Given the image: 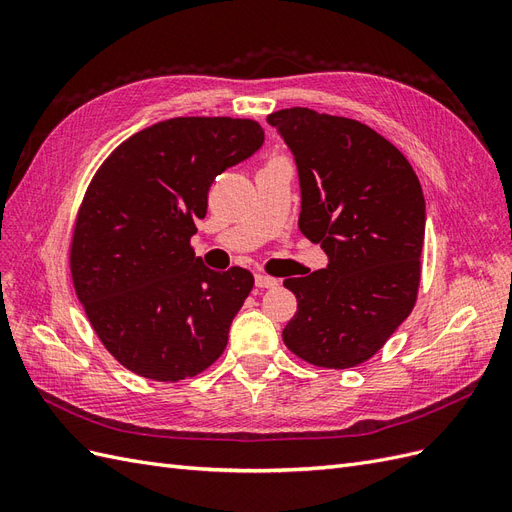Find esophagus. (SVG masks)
<instances>
[{"mask_svg":"<svg viewBox=\"0 0 512 512\" xmlns=\"http://www.w3.org/2000/svg\"><path fill=\"white\" fill-rule=\"evenodd\" d=\"M254 280H256V286H258V288H275V286H277L275 277H271V275H267V273H256Z\"/></svg>","mask_w":512,"mask_h":512,"instance_id":"obj_1","label":"esophagus"}]
</instances>
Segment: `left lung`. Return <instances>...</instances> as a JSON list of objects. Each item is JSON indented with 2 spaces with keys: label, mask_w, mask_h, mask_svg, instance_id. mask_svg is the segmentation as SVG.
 <instances>
[{
  "label": "left lung",
  "mask_w": 512,
  "mask_h": 512,
  "mask_svg": "<svg viewBox=\"0 0 512 512\" xmlns=\"http://www.w3.org/2000/svg\"><path fill=\"white\" fill-rule=\"evenodd\" d=\"M267 121L297 162L299 228L329 256L327 269L284 280L299 303L284 344L316 367H356L416 303L425 241L421 183L404 153L361 121L301 106Z\"/></svg>",
  "instance_id": "8db88e82"
}]
</instances>
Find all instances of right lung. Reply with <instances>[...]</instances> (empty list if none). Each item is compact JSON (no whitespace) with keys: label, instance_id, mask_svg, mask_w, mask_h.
Listing matches in <instances>:
<instances>
[{"label":"right lung","instance_id":"obj_1","mask_svg":"<svg viewBox=\"0 0 512 512\" xmlns=\"http://www.w3.org/2000/svg\"><path fill=\"white\" fill-rule=\"evenodd\" d=\"M262 141L254 119L175 117L123 141L91 179L72 282L104 348L134 374L179 382L222 356L254 275L207 269L190 239L215 177Z\"/></svg>","mask_w":512,"mask_h":512}]
</instances>
